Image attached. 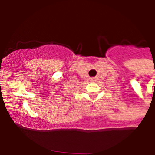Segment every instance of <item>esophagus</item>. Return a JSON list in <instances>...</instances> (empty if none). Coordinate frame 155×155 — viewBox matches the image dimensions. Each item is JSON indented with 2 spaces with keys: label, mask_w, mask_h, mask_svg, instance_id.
Masks as SVG:
<instances>
[{
  "label": "esophagus",
  "mask_w": 155,
  "mask_h": 155,
  "mask_svg": "<svg viewBox=\"0 0 155 155\" xmlns=\"http://www.w3.org/2000/svg\"><path fill=\"white\" fill-rule=\"evenodd\" d=\"M90 81H92V82H94V81H96L97 78H91V80H90Z\"/></svg>",
  "instance_id": "34e87169"
}]
</instances>
